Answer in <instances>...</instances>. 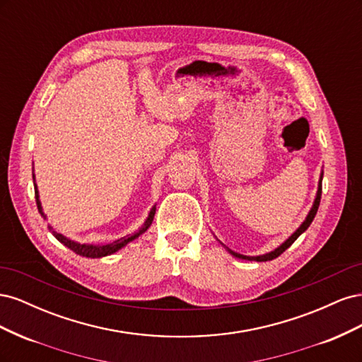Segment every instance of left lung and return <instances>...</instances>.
<instances>
[{"mask_svg":"<svg viewBox=\"0 0 362 362\" xmlns=\"http://www.w3.org/2000/svg\"><path fill=\"white\" fill-rule=\"evenodd\" d=\"M322 178H323V175L320 177V181H319V190H317V196H315V201H314V204H313V208H311V211L308 213V216H306V218L303 221V223L296 229V233H293L291 234V237H288L286 242H284L279 247H276L275 250H272V252H269V254H264V255H258V257H245V255H240V254H235V252H233L231 249H228L229 250V254H233L234 257H237V258H243V259H255V261H270V259H275V258H278L284 250L286 249H288L296 240H298V237L302 234V233H305L306 229H308V226L311 225V222L314 221V217H315V214H317V210H319V205H320V198H322Z\"/></svg>","mask_w":362,"mask_h":362,"instance_id":"8db88e82","label":"left lung"}]
</instances>
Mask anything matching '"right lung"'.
Returning <instances> with one entry per match:
<instances>
[{"label": "right lung", "mask_w": 362, "mask_h": 362, "mask_svg": "<svg viewBox=\"0 0 362 362\" xmlns=\"http://www.w3.org/2000/svg\"><path fill=\"white\" fill-rule=\"evenodd\" d=\"M33 178H35V175H33ZM35 194H36V204H37V208H39V213L43 217H45V214L42 213V205H40V201H39V192H37L36 185H35ZM154 214H156V206H152V210H151V213H149V216L146 218L145 225L141 226L137 233L131 234V235H127V237H122V238H117V240H115V242L107 243V245H86V243L81 245V243H76V242H72V240L66 238L64 235L56 233L51 226H48V228H49V231L52 233V235L56 237L62 245H64L66 247H69L71 250H74L76 255L87 257V258H101V257H107V255L115 254V252H117L119 249H122L129 242H133V240L137 238L140 234H144L146 229L151 226L152 221H154Z\"/></svg>", "instance_id": "1"}]
</instances>
